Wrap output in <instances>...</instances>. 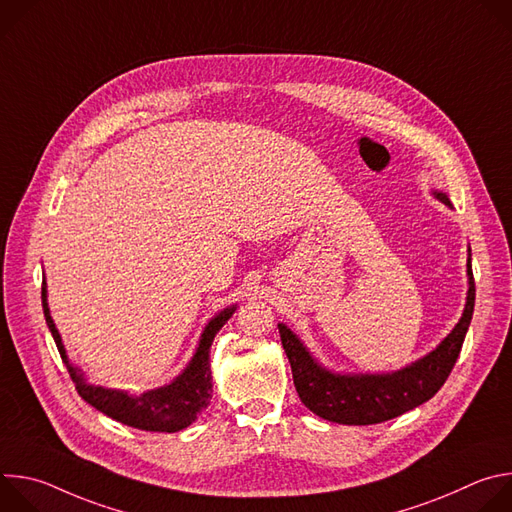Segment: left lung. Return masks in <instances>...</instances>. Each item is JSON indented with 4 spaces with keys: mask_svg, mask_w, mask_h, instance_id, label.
<instances>
[{
    "mask_svg": "<svg viewBox=\"0 0 512 512\" xmlns=\"http://www.w3.org/2000/svg\"><path fill=\"white\" fill-rule=\"evenodd\" d=\"M450 206L446 194H435ZM470 289L466 310L448 338L411 367L393 375H332L314 362L302 342L287 326L279 324L283 350L291 364L296 391L302 403L322 419L344 425H373L389 421L440 391L460 356L476 300L472 263L468 259Z\"/></svg>",
    "mask_w": 512,
    "mask_h": 512,
    "instance_id": "left-lung-1",
    "label": "left lung"
}]
</instances>
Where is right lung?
Wrapping results in <instances>:
<instances>
[{"label":"right lung","mask_w":512,"mask_h":512,"mask_svg":"<svg viewBox=\"0 0 512 512\" xmlns=\"http://www.w3.org/2000/svg\"><path fill=\"white\" fill-rule=\"evenodd\" d=\"M42 308H44V318L46 324L52 332V338L56 342V348L60 352L62 362L68 364L60 334L50 318L48 304H46V283L42 281ZM235 308L225 310L223 314H218L204 330L200 346L190 362V367L172 383L156 391H148L139 397L127 395L121 391H111L103 387H93L87 385L83 379V373H79L75 367L68 364V373L77 385L79 395L91 403L95 409L105 413L107 417L135 427L143 431H180L188 427L196 415L210 403L212 399V377H210V367H208V352L210 344L216 336V332L225 326V322L231 318Z\"/></svg>","instance_id":"1"}]
</instances>
